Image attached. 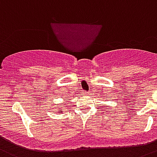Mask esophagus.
<instances>
[{"label":"esophagus","instance_id":"34e87169","mask_svg":"<svg viewBox=\"0 0 157 157\" xmlns=\"http://www.w3.org/2000/svg\"><path fill=\"white\" fill-rule=\"evenodd\" d=\"M82 93H84V94H85V95H88V94H89V93H88V92H86V91H83Z\"/></svg>","mask_w":157,"mask_h":157}]
</instances>
